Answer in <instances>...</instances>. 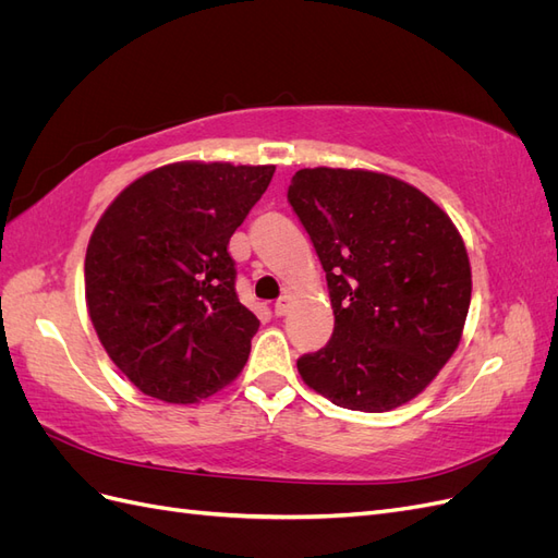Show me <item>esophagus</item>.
Masks as SVG:
<instances>
[{
    "instance_id": "esophagus-1",
    "label": "esophagus",
    "mask_w": 558,
    "mask_h": 558,
    "mask_svg": "<svg viewBox=\"0 0 558 558\" xmlns=\"http://www.w3.org/2000/svg\"><path fill=\"white\" fill-rule=\"evenodd\" d=\"M291 310V295H281L277 302H275V314L277 316H286Z\"/></svg>"
}]
</instances>
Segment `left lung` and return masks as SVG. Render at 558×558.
Segmentation results:
<instances>
[{
  "label": "left lung",
  "instance_id": "left-lung-1",
  "mask_svg": "<svg viewBox=\"0 0 558 558\" xmlns=\"http://www.w3.org/2000/svg\"><path fill=\"white\" fill-rule=\"evenodd\" d=\"M289 202L324 265L335 330L298 361L316 393L356 412L416 398L459 349L472 272L445 209L391 174L305 167Z\"/></svg>",
  "mask_w": 558,
  "mask_h": 558
}]
</instances>
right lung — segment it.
<instances>
[{"label": "right lung", "mask_w": 558, "mask_h": 558, "mask_svg": "<svg viewBox=\"0 0 558 558\" xmlns=\"http://www.w3.org/2000/svg\"><path fill=\"white\" fill-rule=\"evenodd\" d=\"M275 170L162 165L99 216L86 251V305L109 359L142 393L193 404L242 373L260 320L234 293L228 242Z\"/></svg>", "instance_id": "1"}]
</instances>
